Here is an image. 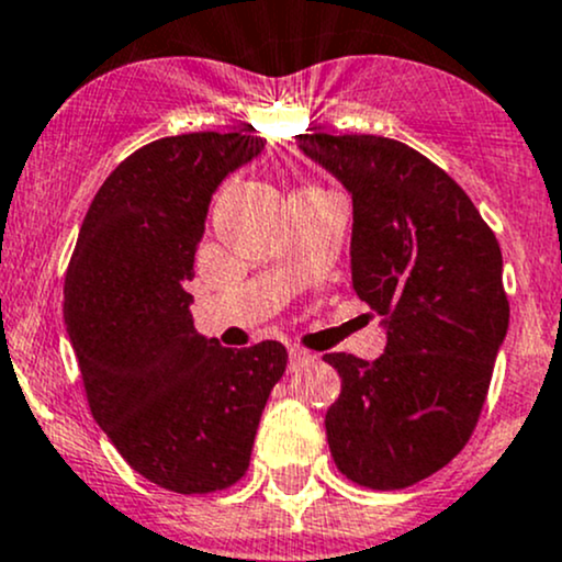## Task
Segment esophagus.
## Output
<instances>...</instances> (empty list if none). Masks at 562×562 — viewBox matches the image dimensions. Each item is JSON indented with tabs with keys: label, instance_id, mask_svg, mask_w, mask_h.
<instances>
[{
	"label": "esophagus",
	"instance_id": "obj_1",
	"mask_svg": "<svg viewBox=\"0 0 562 562\" xmlns=\"http://www.w3.org/2000/svg\"><path fill=\"white\" fill-rule=\"evenodd\" d=\"M310 360H315V356H310L306 350H299V347H291V352H288V371H296L304 363H310Z\"/></svg>",
	"mask_w": 562,
	"mask_h": 562
}]
</instances>
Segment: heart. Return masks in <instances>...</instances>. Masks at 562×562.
<instances>
[{"mask_svg": "<svg viewBox=\"0 0 562 562\" xmlns=\"http://www.w3.org/2000/svg\"><path fill=\"white\" fill-rule=\"evenodd\" d=\"M304 191H321V188H304Z\"/></svg>", "mask_w": 562, "mask_h": 562, "instance_id": "heart-1", "label": "heart"}]
</instances>
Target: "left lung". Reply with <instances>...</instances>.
Here are the masks:
<instances>
[{"instance_id":"1","label":"left lung","mask_w":562,"mask_h":562,"mask_svg":"<svg viewBox=\"0 0 562 562\" xmlns=\"http://www.w3.org/2000/svg\"><path fill=\"white\" fill-rule=\"evenodd\" d=\"M296 145L352 196V288L387 336L374 363L323 356L341 376L330 454L363 487H409L480 420L509 328L501 247L463 188L404 142L299 134Z\"/></svg>"}]
</instances>
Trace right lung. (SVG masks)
Wrapping results in <instances>:
<instances>
[{"label": "right lung", "instance_id": "add662e5", "mask_svg": "<svg viewBox=\"0 0 562 562\" xmlns=\"http://www.w3.org/2000/svg\"><path fill=\"white\" fill-rule=\"evenodd\" d=\"M250 134H180L117 164L82 221L64 323L93 420L137 474L172 493L232 487L250 465L280 341L228 350L193 328V256L212 193L261 156Z\"/></svg>", "mask_w": 562, "mask_h": 562}]
</instances>
